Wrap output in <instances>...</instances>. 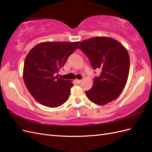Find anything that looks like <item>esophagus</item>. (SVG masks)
<instances>
[{"instance_id": "1", "label": "esophagus", "mask_w": 152, "mask_h": 152, "mask_svg": "<svg viewBox=\"0 0 152 152\" xmlns=\"http://www.w3.org/2000/svg\"><path fill=\"white\" fill-rule=\"evenodd\" d=\"M75 82H76V83L77 84H80V82H81V80H79V79H76L75 80Z\"/></svg>"}]
</instances>
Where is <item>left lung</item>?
Segmentation results:
<instances>
[{
	"instance_id": "obj_1",
	"label": "left lung",
	"mask_w": 152,
	"mask_h": 152,
	"mask_svg": "<svg viewBox=\"0 0 152 152\" xmlns=\"http://www.w3.org/2000/svg\"><path fill=\"white\" fill-rule=\"evenodd\" d=\"M78 48L88 57L94 70H102L91 89L86 91L88 99L98 105L117 99L126 86L129 72V55L125 47L113 38L96 37L83 40Z\"/></svg>"
}]
</instances>
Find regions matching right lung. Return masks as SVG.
Segmentation results:
<instances>
[{"label": "right lung", "mask_w": 152, "mask_h": 152, "mask_svg": "<svg viewBox=\"0 0 152 152\" xmlns=\"http://www.w3.org/2000/svg\"><path fill=\"white\" fill-rule=\"evenodd\" d=\"M80 42H44L32 48L26 55L23 77L25 84L37 102L50 108L65 103L73 84L57 73Z\"/></svg>", "instance_id": "1"}]
</instances>
